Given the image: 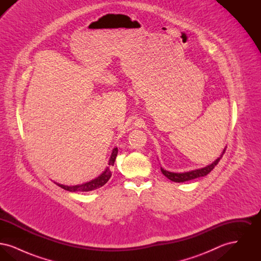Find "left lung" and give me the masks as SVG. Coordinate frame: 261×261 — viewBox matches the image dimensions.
Masks as SVG:
<instances>
[{"instance_id":"8db88e82","label":"left lung","mask_w":261,"mask_h":261,"mask_svg":"<svg viewBox=\"0 0 261 261\" xmlns=\"http://www.w3.org/2000/svg\"><path fill=\"white\" fill-rule=\"evenodd\" d=\"M226 148L227 147L224 148L222 153L219 155L218 159H216L211 164L206 165L205 167H202V168H199V169H195V170H191V171H188V172H183V173L170 172V171H167V170L163 169L162 167H161V170H162V174L165 177H167L169 180H171L173 182H177V183L186 182V181H190V180H193V179H196V178H199V177L205 176V175H207V174L211 172V170L215 167V165H217V163L219 162V161L221 160V158L223 156Z\"/></svg>"}]
</instances>
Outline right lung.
Wrapping results in <instances>:
<instances>
[{
    "label": "right lung",
    "mask_w": 261,
    "mask_h": 261,
    "mask_svg": "<svg viewBox=\"0 0 261 261\" xmlns=\"http://www.w3.org/2000/svg\"><path fill=\"white\" fill-rule=\"evenodd\" d=\"M117 152H118L117 148H114L112 149V154H111L110 161H109L108 166L106 167V169L99 174L98 177H96L95 179H93L89 182L80 184V185H75V186H66V185H62V184L56 183V182L55 183L58 186L64 189L65 191H69V192H90V191L99 189L100 187L103 186L110 180V178L112 177V166L114 165L115 159L117 156Z\"/></svg>",
    "instance_id": "add662e5"
}]
</instances>
